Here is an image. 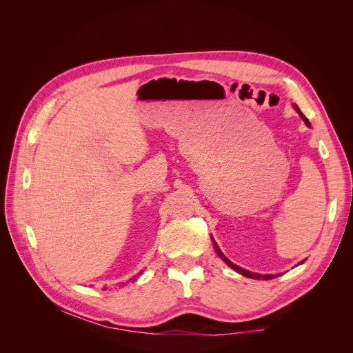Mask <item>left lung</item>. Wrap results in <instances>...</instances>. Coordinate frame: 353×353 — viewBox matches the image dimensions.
Returning a JSON list of instances; mask_svg holds the SVG:
<instances>
[{
	"mask_svg": "<svg viewBox=\"0 0 353 353\" xmlns=\"http://www.w3.org/2000/svg\"><path fill=\"white\" fill-rule=\"evenodd\" d=\"M294 108H296V110L299 112V114H301L302 116V119L305 121V123L306 125H309V122H307V119H306V117L303 116V113L301 112V110H299V108H297V105H294ZM212 241H213V248H215V252L218 253V256H219V258L223 261V262H225L228 266H231V268L234 270V271H237L239 274H241V275H244V276H249V279H254V280H272L274 279V276H276V275H262V274H256V272H250V271H245V270H243V268H240V266H237V265H234L232 262H230L227 258H225V256H223V253L219 250V248H218V244L215 243V240H213L212 239Z\"/></svg>",
	"mask_w": 353,
	"mask_h": 353,
	"instance_id": "obj_1",
	"label": "left lung"
}]
</instances>
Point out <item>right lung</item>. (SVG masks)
I'll use <instances>...</instances> for the list:
<instances>
[{"label": "right lung", "mask_w": 353, "mask_h": 353, "mask_svg": "<svg viewBox=\"0 0 353 353\" xmlns=\"http://www.w3.org/2000/svg\"><path fill=\"white\" fill-rule=\"evenodd\" d=\"M138 276V275H137ZM137 276H135V279H131V281H135L137 280ZM123 284H126V283H123Z\"/></svg>", "instance_id": "add662e5"}]
</instances>
